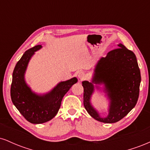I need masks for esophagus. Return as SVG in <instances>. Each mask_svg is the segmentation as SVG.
Masks as SVG:
<instances>
[{
  "label": "esophagus",
  "instance_id": "1",
  "mask_svg": "<svg viewBox=\"0 0 150 150\" xmlns=\"http://www.w3.org/2000/svg\"><path fill=\"white\" fill-rule=\"evenodd\" d=\"M77 77H79L80 80H82L83 79L85 78V74L83 72H79L78 74H77Z\"/></svg>",
  "mask_w": 150,
  "mask_h": 150
}]
</instances>
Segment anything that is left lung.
<instances>
[{
  "label": "left lung",
  "instance_id": "1",
  "mask_svg": "<svg viewBox=\"0 0 150 150\" xmlns=\"http://www.w3.org/2000/svg\"><path fill=\"white\" fill-rule=\"evenodd\" d=\"M98 61L92 82L83 81V104L92 118L113 123L124 118L135 107L140 93L141 75L135 53L122 44ZM93 83H104L111 103L107 117L101 118L90 104Z\"/></svg>",
  "mask_w": 150,
  "mask_h": 150
}]
</instances>
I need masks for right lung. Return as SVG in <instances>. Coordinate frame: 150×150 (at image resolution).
<instances>
[{"label":"right lung","instance_id":"1","mask_svg":"<svg viewBox=\"0 0 150 150\" xmlns=\"http://www.w3.org/2000/svg\"><path fill=\"white\" fill-rule=\"evenodd\" d=\"M42 45L25 51L13 70L10 96L13 104L27 120L34 124L46 123L57 114L64 95L77 82L76 77L61 82L44 95L32 92L25 81V73L31 57Z\"/></svg>","mask_w":150,"mask_h":150}]
</instances>
